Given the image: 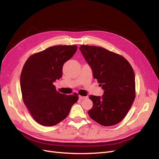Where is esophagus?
<instances>
[{"mask_svg": "<svg viewBox=\"0 0 159 159\" xmlns=\"http://www.w3.org/2000/svg\"><path fill=\"white\" fill-rule=\"evenodd\" d=\"M86 98H87V97H86V96H81V95L79 96V99L80 100H83V99H85Z\"/></svg>", "mask_w": 159, "mask_h": 159, "instance_id": "1", "label": "esophagus"}]
</instances>
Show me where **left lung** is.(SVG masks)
<instances>
[{"mask_svg":"<svg viewBox=\"0 0 159 159\" xmlns=\"http://www.w3.org/2000/svg\"><path fill=\"white\" fill-rule=\"evenodd\" d=\"M80 50L104 90L102 97L89 96L93 103L89 117L103 126L116 125L126 116L135 98L132 67L123 56L103 48L81 45Z\"/></svg>","mask_w":159,"mask_h":159,"instance_id":"1","label":"left lung"}]
</instances>
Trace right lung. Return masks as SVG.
<instances>
[{
  "mask_svg": "<svg viewBox=\"0 0 159 159\" xmlns=\"http://www.w3.org/2000/svg\"><path fill=\"white\" fill-rule=\"evenodd\" d=\"M77 46H56L28 57L20 75L23 102L35 121L51 127L68 116L78 102L76 93L67 95L53 84L62 76V68L75 53Z\"/></svg>",
  "mask_w": 159,
  "mask_h": 159,
  "instance_id": "obj_1",
  "label": "right lung"
}]
</instances>
